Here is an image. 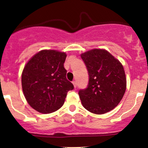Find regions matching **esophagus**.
Instances as JSON below:
<instances>
[{"label":"esophagus","mask_w":148,"mask_h":148,"mask_svg":"<svg viewBox=\"0 0 148 148\" xmlns=\"http://www.w3.org/2000/svg\"><path fill=\"white\" fill-rule=\"evenodd\" d=\"M72 84H73V85H74V88H76V87H77V82H76V81H74V82H72Z\"/></svg>","instance_id":"1"}]
</instances>
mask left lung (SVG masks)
Returning a JSON list of instances; mask_svg holds the SVG:
<instances>
[{
	"mask_svg": "<svg viewBox=\"0 0 148 148\" xmlns=\"http://www.w3.org/2000/svg\"><path fill=\"white\" fill-rule=\"evenodd\" d=\"M89 73V84L79 92L83 107L102 114L111 111L122 100L127 86L123 66L105 49H94L81 54Z\"/></svg>",
	"mask_w": 148,
	"mask_h": 148,
	"instance_id": "8db88e82",
	"label": "left lung"
}]
</instances>
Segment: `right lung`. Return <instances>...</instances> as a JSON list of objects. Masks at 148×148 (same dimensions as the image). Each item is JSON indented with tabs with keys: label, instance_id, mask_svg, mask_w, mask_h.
I'll use <instances>...</instances> for the list:
<instances>
[{
	"label": "right lung",
	"instance_id": "obj_1",
	"mask_svg": "<svg viewBox=\"0 0 148 148\" xmlns=\"http://www.w3.org/2000/svg\"><path fill=\"white\" fill-rule=\"evenodd\" d=\"M66 58L64 52L44 49L34 55L23 68V95L28 104L38 112L49 114L60 109L67 92L74 89L66 77Z\"/></svg>",
	"mask_w": 148,
	"mask_h": 148
}]
</instances>
